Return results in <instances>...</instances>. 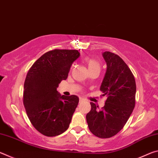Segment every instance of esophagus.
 Listing matches in <instances>:
<instances>
[{
    "label": "esophagus",
    "instance_id": "1",
    "mask_svg": "<svg viewBox=\"0 0 158 158\" xmlns=\"http://www.w3.org/2000/svg\"><path fill=\"white\" fill-rule=\"evenodd\" d=\"M84 101V100L83 98H80L79 99V102H83Z\"/></svg>",
    "mask_w": 158,
    "mask_h": 158
}]
</instances>
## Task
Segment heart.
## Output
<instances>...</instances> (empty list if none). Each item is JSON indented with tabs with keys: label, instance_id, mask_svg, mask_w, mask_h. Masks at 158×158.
I'll use <instances>...</instances> for the list:
<instances>
[{
	"label": "heart",
	"instance_id": "obj_1",
	"mask_svg": "<svg viewBox=\"0 0 158 158\" xmlns=\"http://www.w3.org/2000/svg\"><path fill=\"white\" fill-rule=\"evenodd\" d=\"M84 61H85V63H86L89 71L93 70V69H100V62H99V61L96 59H95V58L86 57L84 58Z\"/></svg>",
	"mask_w": 158,
	"mask_h": 158
}]
</instances>
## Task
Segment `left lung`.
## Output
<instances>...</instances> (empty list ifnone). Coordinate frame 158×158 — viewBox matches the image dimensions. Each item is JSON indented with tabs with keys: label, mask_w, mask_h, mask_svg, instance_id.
I'll use <instances>...</instances> for the list:
<instances>
[{
	"label": "left lung",
	"mask_w": 158,
	"mask_h": 158,
	"mask_svg": "<svg viewBox=\"0 0 158 158\" xmlns=\"http://www.w3.org/2000/svg\"><path fill=\"white\" fill-rule=\"evenodd\" d=\"M106 71L100 90L107 99L102 109L90 102L91 109L86 115L90 132L100 138L116 135L126 123L135 106L136 82L129 67L114 53H102Z\"/></svg>",
	"instance_id": "8db88e82"
}]
</instances>
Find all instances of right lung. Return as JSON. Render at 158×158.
<instances>
[{
	"label": "right lung",
	"mask_w": 158,
	"mask_h": 158,
	"mask_svg": "<svg viewBox=\"0 0 158 158\" xmlns=\"http://www.w3.org/2000/svg\"><path fill=\"white\" fill-rule=\"evenodd\" d=\"M79 56L77 50L49 51L34 63L26 75L23 105L33 127L47 137L68 130L78 105L77 96L61 95L57 88L68 78L72 64Z\"/></svg>",
	"instance_id": "obj_1"
}]
</instances>
